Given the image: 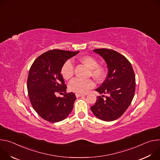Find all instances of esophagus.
<instances>
[{
    "instance_id": "esophagus-1",
    "label": "esophagus",
    "mask_w": 160,
    "mask_h": 160,
    "mask_svg": "<svg viewBox=\"0 0 160 160\" xmlns=\"http://www.w3.org/2000/svg\"><path fill=\"white\" fill-rule=\"evenodd\" d=\"M75 95H76V97H77V98H80V97H81V96H83L82 94H75Z\"/></svg>"
}]
</instances>
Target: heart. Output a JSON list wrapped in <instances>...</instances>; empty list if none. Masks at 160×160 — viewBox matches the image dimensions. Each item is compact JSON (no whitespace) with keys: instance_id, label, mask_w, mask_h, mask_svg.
<instances>
[{"instance_id":"heart-1","label":"heart","mask_w":160,"mask_h":160,"mask_svg":"<svg viewBox=\"0 0 160 160\" xmlns=\"http://www.w3.org/2000/svg\"><path fill=\"white\" fill-rule=\"evenodd\" d=\"M79 61L90 69V74L96 80L104 78L106 72L103 66L99 65L97 59L91 56H83L79 58ZM61 73L65 80L70 79L74 74V66L71 60L66 61L62 64ZM94 87L92 80H81L75 78L69 83V89L72 92L78 94H85Z\"/></svg>"}]
</instances>
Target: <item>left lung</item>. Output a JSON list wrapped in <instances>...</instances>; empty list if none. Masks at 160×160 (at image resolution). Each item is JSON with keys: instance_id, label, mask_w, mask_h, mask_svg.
Listing matches in <instances>:
<instances>
[{"instance_id": "8db88e82", "label": "left lung", "mask_w": 160, "mask_h": 160, "mask_svg": "<svg viewBox=\"0 0 160 160\" xmlns=\"http://www.w3.org/2000/svg\"><path fill=\"white\" fill-rule=\"evenodd\" d=\"M93 51L104 59L108 69L106 80L96 90L108 96L105 99L102 98L103 95L97 97L90 109L101 120H115L127 109L134 96L135 77L133 68L125 56L115 51L98 49Z\"/></svg>"}]
</instances>
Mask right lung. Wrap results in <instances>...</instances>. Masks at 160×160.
<instances>
[{
	"mask_svg": "<svg viewBox=\"0 0 160 160\" xmlns=\"http://www.w3.org/2000/svg\"><path fill=\"white\" fill-rule=\"evenodd\" d=\"M79 51L54 49L38 56L28 76L27 88L31 104L40 117L49 122L64 120L72 112L77 99L73 92L66 93V85L61 74L64 62ZM64 92L62 98L56 94Z\"/></svg>",
	"mask_w": 160,
	"mask_h": 160,
	"instance_id": "1",
	"label": "right lung"
}]
</instances>
